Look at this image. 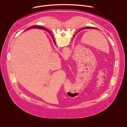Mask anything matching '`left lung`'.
I'll list each match as a JSON object with an SVG mask.
<instances>
[{"label":"left lung","instance_id":"1","mask_svg":"<svg viewBox=\"0 0 127 127\" xmlns=\"http://www.w3.org/2000/svg\"><path fill=\"white\" fill-rule=\"evenodd\" d=\"M95 29V28H93V27H86V28H83V29H81L80 30H83V29ZM96 29H97V30H98V29H97V28H96Z\"/></svg>","mask_w":127,"mask_h":127}]
</instances>
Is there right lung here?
Wrapping results in <instances>:
<instances>
[{"label":"right lung","instance_id":"right-lung-1","mask_svg":"<svg viewBox=\"0 0 127 127\" xmlns=\"http://www.w3.org/2000/svg\"><path fill=\"white\" fill-rule=\"evenodd\" d=\"M42 29V30H46V31H48V30H47V29H46V28H45L44 27H41V26H31L30 27H29V28H28V29H27V30H29V29ZM48 32H50L49 31H48ZM50 35H51V36H52V38H53L54 37H53V36H52V34L50 32ZM53 40H54V42L55 43V40L54 39H53Z\"/></svg>","mask_w":127,"mask_h":127}]
</instances>
